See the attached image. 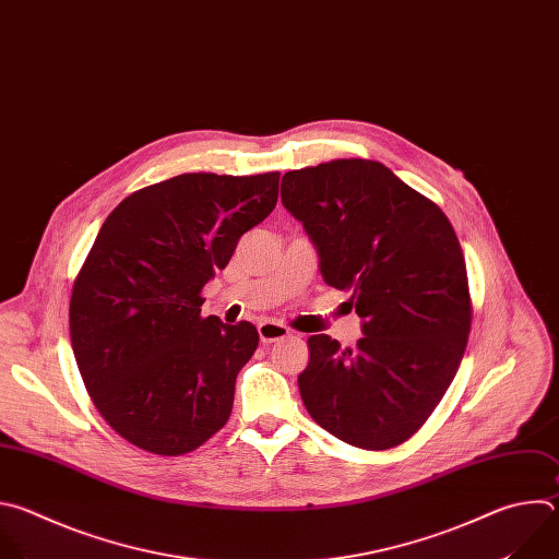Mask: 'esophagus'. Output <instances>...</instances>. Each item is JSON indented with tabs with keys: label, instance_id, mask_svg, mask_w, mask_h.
Masks as SVG:
<instances>
[{
	"label": "esophagus",
	"instance_id": "34e87169",
	"mask_svg": "<svg viewBox=\"0 0 559 559\" xmlns=\"http://www.w3.org/2000/svg\"><path fill=\"white\" fill-rule=\"evenodd\" d=\"M258 332H260V342H262L264 346H271V344H275V342H282V340L290 337V330H288L284 323H277V321H271V319L262 321V323L258 325Z\"/></svg>",
	"mask_w": 559,
	"mask_h": 559
}]
</instances>
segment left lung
<instances>
[{
    "label": "left lung",
    "instance_id": "obj_1",
    "mask_svg": "<svg viewBox=\"0 0 559 559\" xmlns=\"http://www.w3.org/2000/svg\"><path fill=\"white\" fill-rule=\"evenodd\" d=\"M282 202L312 240L325 284L348 290L364 321L355 348L328 334L308 340L301 401L340 440L390 450L427 420L467 348L472 299L452 222L364 158L284 174Z\"/></svg>",
    "mask_w": 559,
    "mask_h": 559
}]
</instances>
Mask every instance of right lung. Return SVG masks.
Segmentation results:
<instances>
[{
	"label": "right lung",
	"instance_id": "obj_1",
	"mask_svg": "<svg viewBox=\"0 0 559 559\" xmlns=\"http://www.w3.org/2000/svg\"><path fill=\"white\" fill-rule=\"evenodd\" d=\"M280 171L182 174L107 215L74 280V359L107 425L136 448L180 456L231 416L253 323L202 317V286L275 209Z\"/></svg>",
	"mask_w": 559,
	"mask_h": 559
}]
</instances>
